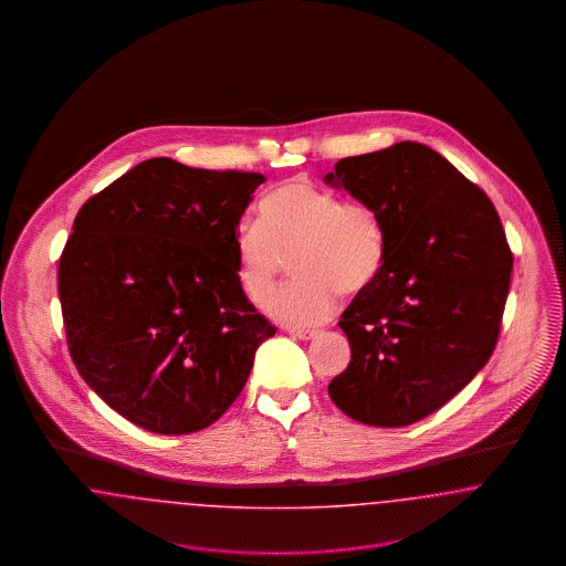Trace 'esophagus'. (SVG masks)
I'll use <instances>...</instances> for the list:
<instances>
[{
    "label": "esophagus",
    "instance_id": "esophagus-1",
    "mask_svg": "<svg viewBox=\"0 0 566 566\" xmlns=\"http://www.w3.org/2000/svg\"><path fill=\"white\" fill-rule=\"evenodd\" d=\"M289 333L296 337V339H301V342H310V339H316L321 335V331H310V328H293Z\"/></svg>",
    "mask_w": 566,
    "mask_h": 566
}]
</instances>
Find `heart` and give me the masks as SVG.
<instances>
[{"label": "heart", "instance_id": "1", "mask_svg": "<svg viewBox=\"0 0 566 566\" xmlns=\"http://www.w3.org/2000/svg\"><path fill=\"white\" fill-rule=\"evenodd\" d=\"M261 224L235 235L238 280L261 305L293 252L295 282L268 301V314L289 326L321 324L335 312L337 291L365 293L386 259V233L376 210L360 199H339L305 178L271 189L259 203Z\"/></svg>", "mask_w": 566, "mask_h": 566}]
</instances>
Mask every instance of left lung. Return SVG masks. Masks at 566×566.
<instances>
[{
  "label": "left lung",
  "instance_id": "1",
  "mask_svg": "<svg viewBox=\"0 0 566 566\" xmlns=\"http://www.w3.org/2000/svg\"><path fill=\"white\" fill-rule=\"evenodd\" d=\"M376 210L384 268L339 326L350 365L328 395L352 420L407 427L448 403L496 346L513 256L484 190L429 146L348 157L324 178Z\"/></svg>",
  "mask_w": 566,
  "mask_h": 566
}]
</instances>
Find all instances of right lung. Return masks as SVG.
<instances>
[{
	"label": "right lung",
	"instance_id": "right-lung-1",
	"mask_svg": "<svg viewBox=\"0 0 566 566\" xmlns=\"http://www.w3.org/2000/svg\"><path fill=\"white\" fill-rule=\"evenodd\" d=\"M263 174L157 157L93 195L59 261L82 379L137 427L189 434L238 399L275 335L240 286L235 235Z\"/></svg>",
	"mask_w": 566,
	"mask_h": 566
}]
</instances>
